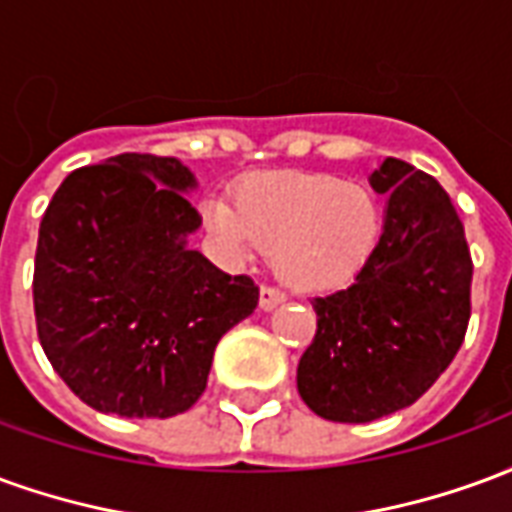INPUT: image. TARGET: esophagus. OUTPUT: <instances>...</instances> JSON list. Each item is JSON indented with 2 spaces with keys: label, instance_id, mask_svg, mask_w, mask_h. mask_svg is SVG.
Returning a JSON list of instances; mask_svg holds the SVG:
<instances>
[{
  "label": "esophagus",
  "instance_id": "esophagus-1",
  "mask_svg": "<svg viewBox=\"0 0 512 512\" xmlns=\"http://www.w3.org/2000/svg\"><path fill=\"white\" fill-rule=\"evenodd\" d=\"M285 304V293H279L277 288H263L260 290V310L271 312Z\"/></svg>",
  "mask_w": 512,
  "mask_h": 512
}]
</instances>
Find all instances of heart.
Wrapping results in <instances>:
<instances>
[{"label": "heart", "mask_w": 512, "mask_h": 512, "mask_svg": "<svg viewBox=\"0 0 512 512\" xmlns=\"http://www.w3.org/2000/svg\"><path fill=\"white\" fill-rule=\"evenodd\" d=\"M202 219L233 260L268 249L274 274L299 293L345 288L381 241L376 194L329 172L255 175L238 186L235 205L202 202Z\"/></svg>", "instance_id": "obj_1"}]
</instances>
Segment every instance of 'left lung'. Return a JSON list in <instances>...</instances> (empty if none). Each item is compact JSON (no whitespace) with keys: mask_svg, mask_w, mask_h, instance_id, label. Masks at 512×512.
<instances>
[{"mask_svg":"<svg viewBox=\"0 0 512 512\" xmlns=\"http://www.w3.org/2000/svg\"><path fill=\"white\" fill-rule=\"evenodd\" d=\"M384 230L354 285L312 301L315 340L299 395L332 422H373L411 406L450 367L469 323L472 257L439 180L400 158L370 175Z\"/></svg>","mask_w":512,"mask_h":512,"instance_id":"1","label":"left lung"}]
</instances>
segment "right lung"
<instances>
[{
  "mask_svg": "<svg viewBox=\"0 0 512 512\" xmlns=\"http://www.w3.org/2000/svg\"><path fill=\"white\" fill-rule=\"evenodd\" d=\"M197 178L169 156L123 153L62 180L35 252V321L57 376L87 406L167 419L208 384L213 351L260 290L191 249Z\"/></svg>",
  "mask_w": 512,
  "mask_h": 512,
  "instance_id": "obj_1",
  "label": "right lung"
}]
</instances>
